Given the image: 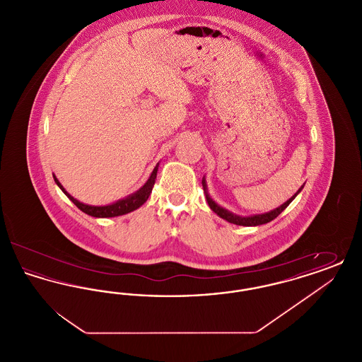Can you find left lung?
Listing matches in <instances>:
<instances>
[{
	"label": "left lung",
	"instance_id": "obj_1",
	"mask_svg": "<svg viewBox=\"0 0 362 362\" xmlns=\"http://www.w3.org/2000/svg\"><path fill=\"white\" fill-rule=\"evenodd\" d=\"M202 186H204V191H205V194H206V201L210 209H211L217 216H220L221 218L226 220L228 223H230V224L243 225V226H257V225L267 224V223L273 221V220L276 218V217H278V216H279V214H281L286 207L291 205V202H292L293 199L297 197V194H298V192L303 189V187H304V185H303V186L298 189V191L293 195L292 198H289L285 204H282L281 206L276 207V209L272 210V211H269V213H264V214H255V216H248V217H241V216H236V214H233V213L228 211V210L224 209V207L217 205V204H216V202L209 197L205 177L202 179Z\"/></svg>",
	"mask_w": 362,
	"mask_h": 362
}]
</instances>
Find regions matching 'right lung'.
Returning a JSON list of instances; mask_svg holds the SVG:
<instances>
[{
    "label": "right lung",
    "instance_id": "right-lung-1",
    "mask_svg": "<svg viewBox=\"0 0 362 362\" xmlns=\"http://www.w3.org/2000/svg\"><path fill=\"white\" fill-rule=\"evenodd\" d=\"M157 168L158 165H156L153 173H151L148 182L141 187V189L136 191L134 194L119 199L111 205H105V206H90V205H86L80 201H77L76 198H73L70 195L69 192L66 189H64V186L58 182V179L54 176V180L55 183L58 185V187L64 191V194L69 198L70 201L78 207L81 211H84L88 216H92V217H98V218H105V217H117V216H123V214H127L133 210H136L139 206H142L146 199L149 198L152 189L155 186L156 176H157Z\"/></svg>",
    "mask_w": 362,
    "mask_h": 362
}]
</instances>
